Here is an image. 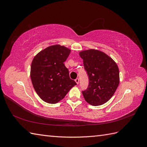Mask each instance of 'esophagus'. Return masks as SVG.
Returning <instances> with one entry per match:
<instances>
[{"label": "esophagus", "instance_id": "34e87169", "mask_svg": "<svg viewBox=\"0 0 147 147\" xmlns=\"http://www.w3.org/2000/svg\"><path fill=\"white\" fill-rule=\"evenodd\" d=\"M75 82L77 83V84H78V83H79V79H78V78H76V79H75Z\"/></svg>", "mask_w": 147, "mask_h": 147}]
</instances>
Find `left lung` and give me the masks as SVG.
Here are the masks:
<instances>
[{
    "mask_svg": "<svg viewBox=\"0 0 147 147\" xmlns=\"http://www.w3.org/2000/svg\"><path fill=\"white\" fill-rule=\"evenodd\" d=\"M89 78V85L82 93L92 105L104 104L113 96L119 83V69L110 56L99 50L90 49L79 53Z\"/></svg>",
    "mask_w": 147,
    "mask_h": 147,
    "instance_id": "1",
    "label": "left lung"
}]
</instances>
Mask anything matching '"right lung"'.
Here are the masks:
<instances>
[{
    "label": "right lung",
    "instance_id": "1",
    "mask_svg": "<svg viewBox=\"0 0 147 147\" xmlns=\"http://www.w3.org/2000/svg\"><path fill=\"white\" fill-rule=\"evenodd\" d=\"M70 50L55 45L40 51L32 60L30 78L35 91L47 103L56 104L64 99L77 83L69 77L64 63Z\"/></svg>",
    "mask_w": 147,
    "mask_h": 147
}]
</instances>
